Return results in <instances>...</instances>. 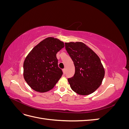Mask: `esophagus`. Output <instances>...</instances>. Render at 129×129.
<instances>
[{
	"label": "esophagus",
	"instance_id": "1",
	"mask_svg": "<svg viewBox=\"0 0 129 129\" xmlns=\"http://www.w3.org/2000/svg\"><path fill=\"white\" fill-rule=\"evenodd\" d=\"M66 68H64L63 69V73L65 74H66Z\"/></svg>",
	"mask_w": 129,
	"mask_h": 129
}]
</instances>
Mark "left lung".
I'll list each match as a JSON object with an SVG mask.
<instances>
[{"label":"left lung","instance_id":"obj_1","mask_svg":"<svg viewBox=\"0 0 129 129\" xmlns=\"http://www.w3.org/2000/svg\"><path fill=\"white\" fill-rule=\"evenodd\" d=\"M65 47L75 69L74 76L68 79L71 88L77 94H91L102 84L105 75L100 57L82 42H66Z\"/></svg>","mask_w":129,"mask_h":129}]
</instances>
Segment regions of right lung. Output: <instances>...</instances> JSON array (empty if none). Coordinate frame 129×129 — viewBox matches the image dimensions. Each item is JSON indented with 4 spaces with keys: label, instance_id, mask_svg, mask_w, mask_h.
Instances as JSON below:
<instances>
[{
    "label": "right lung",
    "instance_id": "add662e5",
    "mask_svg": "<svg viewBox=\"0 0 129 129\" xmlns=\"http://www.w3.org/2000/svg\"><path fill=\"white\" fill-rule=\"evenodd\" d=\"M64 47L63 42L53 37L45 39L27 55L24 62V79L34 90L45 92L52 89L62 75L56 53Z\"/></svg>",
    "mask_w": 129,
    "mask_h": 129
}]
</instances>
